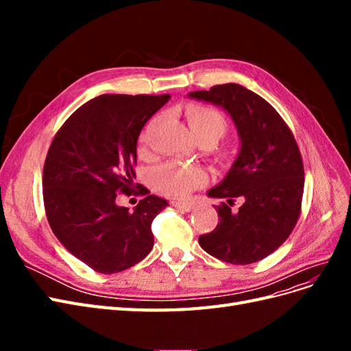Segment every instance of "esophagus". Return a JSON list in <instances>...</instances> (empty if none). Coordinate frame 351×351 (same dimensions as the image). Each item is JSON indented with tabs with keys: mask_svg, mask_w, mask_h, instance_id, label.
I'll return each instance as SVG.
<instances>
[{
	"mask_svg": "<svg viewBox=\"0 0 351 351\" xmlns=\"http://www.w3.org/2000/svg\"><path fill=\"white\" fill-rule=\"evenodd\" d=\"M173 205L180 209V210H184V212H190L193 208H195V204L193 202H173Z\"/></svg>",
	"mask_w": 351,
	"mask_h": 351,
	"instance_id": "obj_1",
	"label": "esophagus"
}]
</instances>
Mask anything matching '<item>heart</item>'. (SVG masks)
<instances>
[{
    "label": "heart",
    "mask_w": 351,
    "mask_h": 351,
    "mask_svg": "<svg viewBox=\"0 0 351 351\" xmlns=\"http://www.w3.org/2000/svg\"><path fill=\"white\" fill-rule=\"evenodd\" d=\"M186 119L195 139L197 142L208 141L215 143L228 130L226 117L219 111L209 107L192 105L186 110ZM141 149L146 143V134L141 136ZM208 182V174L204 168L183 165L178 162H167L154 171V183L159 192L171 197H184L195 189Z\"/></svg>",
    "instance_id": "heart-1"
}]
</instances>
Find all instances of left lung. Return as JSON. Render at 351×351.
Masks as SVG:
<instances>
[{
    "instance_id": "1",
    "label": "left lung",
    "mask_w": 351,
    "mask_h": 351,
    "mask_svg": "<svg viewBox=\"0 0 351 351\" xmlns=\"http://www.w3.org/2000/svg\"><path fill=\"white\" fill-rule=\"evenodd\" d=\"M189 97L224 108L241 141L228 174L208 192L227 204L215 206L219 224L199 236L200 247L232 265L262 261L289 239L300 217L304 169L299 146L277 110L240 84H217ZM236 197L245 202L231 213Z\"/></svg>"
}]
</instances>
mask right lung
<instances>
[{"label": "right lung", "mask_w": 351, "mask_h": 351, "mask_svg": "<svg viewBox=\"0 0 351 351\" xmlns=\"http://www.w3.org/2000/svg\"><path fill=\"white\" fill-rule=\"evenodd\" d=\"M169 95H101L74 111L54 136L42 177L49 227L73 256L99 274L132 268L154 247L152 221L168 204L136 178V145ZM117 193L145 197L133 213Z\"/></svg>", "instance_id": "right-lung-1"}]
</instances>
